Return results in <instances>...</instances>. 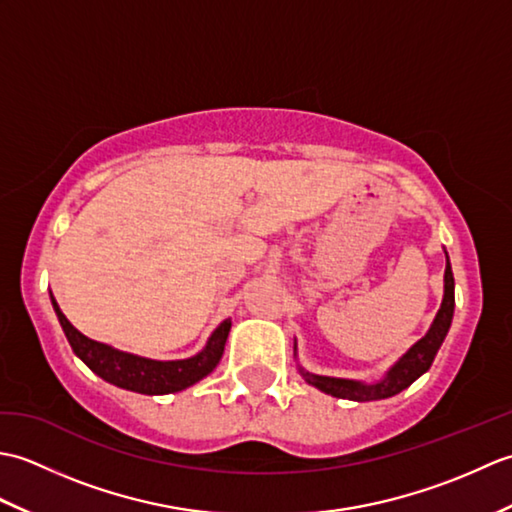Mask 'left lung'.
Wrapping results in <instances>:
<instances>
[{"instance_id":"left-lung-1","label":"left lung","mask_w":512,"mask_h":512,"mask_svg":"<svg viewBox=\"0 0 512 512\" xmlns=\"http://www.w3.org/2000/svg\"><path fill=\"white\" fill-rule=\"evenodd\" d=\"M444 255H447V250H444ZM453 310H455V281H453V270L447 255V268H444V295H442V303L436 319H433L427 334H424L418 343H413L409 350L387 369L383 378L376 380V383H365V380H354V378L312 374L301 365H299V372L308 385L317 387L323 391V394L334 396V398L369 402V400H383V398L396 396L431 367L433 358H436L440 350V345L444 343V336H447L451 328ZM295 356H297V343H295Z\"/></svg>"}]
</instances>
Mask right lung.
Instances as JSON below:
<instances>
[{
  "instance_id": "right-lung-1",
  "label": "right lung",
  "mask_w": 512,
  "mask_h": 512,
  "mask_svg": "<svg viewBox=\"0 0 512 512\" xmlns=\"http://www.w3.org/2000/svg\"><path fill=\"white\" fill-rule=\"evenodd\" d=\"M50 301L54 312H57V319L65 332V339H68L72 347V352L79 356L96 376L107 380V383L145 396L176 394V391L187 389L195 383H200L204 376H209L217 367V363H220L228 332H231L233 325L231 319H224L195 356L180 358V361H154V358L121 352L112 345L88 339V336L81 334L68 319H65V314L61 312L57 299L52 297V292Z\"/></svg>"
}]
</instances>
